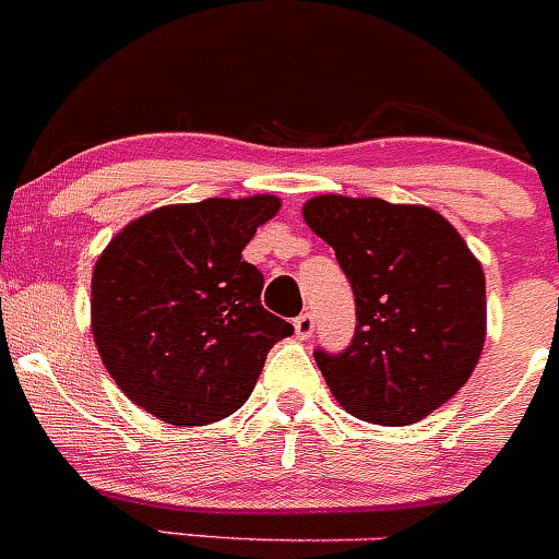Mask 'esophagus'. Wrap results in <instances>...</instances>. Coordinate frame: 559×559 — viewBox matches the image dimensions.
Masks as SVG:
<instances>
[{"label":"esophagus","instance_id":"obj_1","mask_svg":"<svg viewBox=\"0 0 559 559\" xmlns=\"http://www.w3.org/2000/svg\"><path fill=\"white\" fill-rule=\"evenodd\" d=\"M313 328H317V324H313V317L311 313H300V317L295 319V335L300 341H306V338H311L313 335Z\"/></svg>","mask_w":559,"mask_h":559}]
</instances>
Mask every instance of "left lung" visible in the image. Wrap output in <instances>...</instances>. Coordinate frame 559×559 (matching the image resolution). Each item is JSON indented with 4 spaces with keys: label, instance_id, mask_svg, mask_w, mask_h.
Instances as JSON below:
<instances>
[{
    "label": "left lung",
    "instance_id": "left-lung-1",
    "mask_svg": "<svg viewBox=\"0 0 559 559\" xmlns=\"http://www.w3.org/2000/svg\"><path fill=\"white\" fill-rule=\"evenodd\" d=\"M355 295V338L313 352L349 415L409 426L459 393L486 341L484 267L451 221L424 204L338 193L302 204Z\"/></svg>",
    "mask_w": 559,
    "mask_h": 559
}]
</instances>
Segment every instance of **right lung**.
I'll return each instance as SVG.
<instances>
[{
  "instance_id": "1",
  "label": "right lung",
  "mask_w": 559,
  "mask_h": 559,
  "mask_svg": "<svg viewBox=\"0 0 559 559\" xmlns=\"http://www.w3.org/2000/svg\"><path fill=\"white\" fill-rule=\"evenodd\" d=\"M281 199L166 204L111 237L92 270V338L135 406L171 426L240 409L292 324L262 308L264 278L242 248Z\"/></svg>"
}]
</instances>
